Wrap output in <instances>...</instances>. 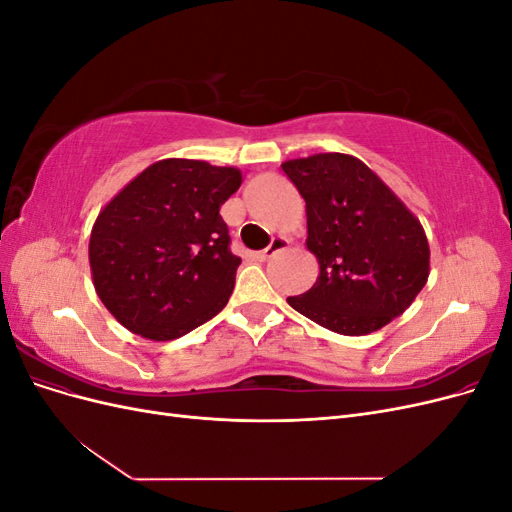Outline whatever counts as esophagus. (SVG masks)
Wrapping results in <instances>:
<instances>
[{
	"label": "esophagus",
	"instance_id": "34e87169",
	"mask_svg": "<svg viewBox=\"0 0 512 512\" xmlns=\"http://www.w3.org/2000/svg\"><path fill=\"white\" fill-rule=\"evenodd\" d=\"M290 245V239L288 237H273V241H271V245L267 247V250H262V252H256V258L260 260V262H265V260H269L271 256H275L277 252H282V250H286V247Z\"/></svg>",
	"mask_w": 512,
	"mask_h": 512
}]
</instances>
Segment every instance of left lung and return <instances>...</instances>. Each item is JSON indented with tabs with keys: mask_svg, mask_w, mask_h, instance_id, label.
Returning <instances> with one entry per match:
<instances>
[{
	"mask_svg": "<svg viewBox=\"0 0 512 512\" xmlns=\"http://www.w3.org/2000/svg\"><path fill=\"white\" fill-rule=\"evenodd\" d=\"M305 200V245L318 280L290 307L339 335H369L401 316L429 277V243L416 215L374 170L348 153L282 164Z\"/></svg>",
	"mask_w": 512,
	"mask_h": 512,
	"instance_id": "1",
	"label": "left lung"
}]
</instances>
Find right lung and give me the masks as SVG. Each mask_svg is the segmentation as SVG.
<instances>
[{
  "label": "right lung",
  "instance_id": "add662e5",
  "mask_svg": "<svg viewBox=\"0 0 512 512\" xmlns=\"http://www.w3.org/2000/svg\"><path fill=\"white\" fill-rule=\"evenodd\" d=\"M235 166L166 158L147 166L98 213L89 267L123 327L170 342L222 312L241 258L220 207L239 190Z\"/></svg>",
  "mask_w": 512,
  "mask_h": 512
}]
</instances>
